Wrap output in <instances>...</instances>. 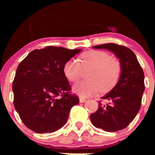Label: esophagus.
Here are the masks:
<instances>
[{
    "instance_id": "34e87169",
    "label": "esophagus",
    "mask_w": 155,
    "mask_h": 155,
    "mask_svg": "<svg viewBox=\"0 0 155 155\" xmlns=\"http://www.w3.org/2000/svg\"><path fill=\"white\" fill-rule=\"evenodd\" d=\"M79 101H80L81 103H83V102H86V98H83V97H80V98H79Z\"/></svg>"
}]
</instances>
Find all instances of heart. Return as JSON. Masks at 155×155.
Instances as JSON below:
<instances>
[{"label":"heart","mask_w":155,"mask_h":155,"mask_svg":"<svg viewBox=\"0 0 155 155\" xmlns=\"http://www.w3.org/2000/svg\"><path fill=\"white\" fill-rule=\"evenodd\" d=\"M77 60H70L64 66V73L71 82L81 78L83 70L91 68L87 80L77 83L73 89L82 96L96 93L102 87L103 91L112 89L118 83L121 76V65L117 60L111 58L109 53L100 50H91L83 53Z\"/></svg>","instance_id":"b5f03b06"}]
</instances>
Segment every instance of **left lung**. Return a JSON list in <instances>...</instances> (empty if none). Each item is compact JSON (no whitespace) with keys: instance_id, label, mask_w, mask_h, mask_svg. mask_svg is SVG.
I'll return each instance as SVG.
<instances>
[{"instance_id":"obj_1","label":"left lung","mask_w":155,"mask_h":155,"mask_svg":"<svg viewBox=\"0 0 155 155\" xmlns=\"http://www.w3.org/2000/svg\"><path fill=\"white\" fill-rule=\"evenodd\" d=\"M106 49L120 60L121 76L118 83L98 102V110L90 115L93 125L107 132L126 128L136 117L144 91V74L134 52L124 46L106 43L93 46Z\"/></svg>"}]
</instances>
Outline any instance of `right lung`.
Instances as JSON below:
<instances>
[{"instance_id": "1", "label": "right lung", "mask_w": 155, "mask_h": 155, "mask_svg": "<svg viewBox=\"0 0 155 155\" xmlns=\"http://www.w3.org/2000/svg\"><path fill=\"white\" fill-rule=\"evenodd\" d=\"M81 51L47 46L34 50L19 64L12 85L14 105L25 127L43 134L65 125L79 98L70 93L64 66Z\"/></svg>"}]
</instances>
